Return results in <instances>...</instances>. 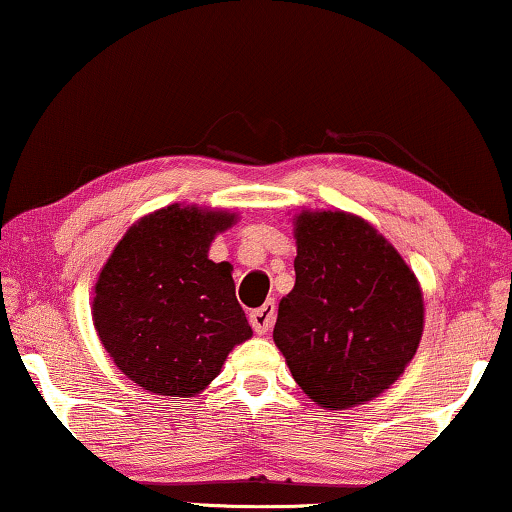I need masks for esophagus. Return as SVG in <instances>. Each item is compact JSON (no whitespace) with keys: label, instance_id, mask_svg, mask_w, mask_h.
Instances as JSON below:
<instances>
[{"label":"esophagus","instance_id":"obj_1","mask_svg":"<svg viewBox=\"0 0 512 512\" xmlns=\"http://www.w3.org/2000/svg\"><path fill=\"white\" fill-rule=\"evenodd\" d=\"M273 319H276V303H273V301H266L262 308L250 312V324H253V329H255L257 335L269 333L271 326H273Z\"/></svg>","mask_w":512,"mask_h":512}]
</instances>
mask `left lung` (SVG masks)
Returning <instances> with one entry per match:
<instances>
[{"label":"left lung","instance_id":"8db88e82","mask_svg":"<svg viewBox=\"0 0 512 512\" xmlns=\"http://www.w3.org/2000/svg\"><path fill=\"white\" fill-rule=\"evenodd\" d=\"M296 282L278 305L273 342L324 409L375 400L414 358L421 285L391 243L347 211L294 216Z\"/></svg>","mask_w":512,"mask_h":512}]
</instances>
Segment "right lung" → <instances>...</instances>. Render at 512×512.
I'll use <instances>...</instances> for the list:
<instances>
[{
	"instance_id": "obj_1",
	"label": "right lung",
	"mask_w": 512,
	"mask_h": 512,
	"mask_svg": "<svg viewBox=\"0 0 512 512\" xmlns=\"http://www.w3.org/2000/svg\"><path fill=\"white\" fill-rule=\"evenodd\" d=\"M234 220L230 211L170 204L137 220L105 262L91 303L96 333L144 391L193 398L253 335L232 266L209 259L211 241Z\"/></svg>"
}]
</instances>
